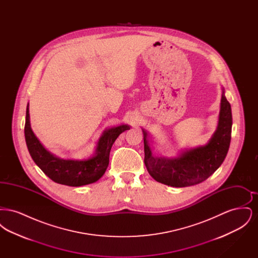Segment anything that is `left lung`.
<instances>
[{
  "label": "left lung",
  "instance_id": "1",
  "mask_svg": "<svg viewBox=\"0 0 258 258\" xmlns=\"http://www.w3.org/2000/svg\"><path fill=\"white\" fill-rule=\"evenodd\" d=\"M231 105L221 88V106L218 125L205 145L180 151L173 158L154 156L149 143V134L144 135V162L149 174L159 183L175 187L200 184L216 171L225 159L231 140Z\"/></svg>",
  "mask_w": 258,
  "mask_h": 258
}]
</instances>
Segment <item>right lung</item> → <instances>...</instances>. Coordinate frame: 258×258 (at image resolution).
<instances>
[{
	"label": "right lung",
	"instance_id": "add662e5",
	"mask_svg": "<svg viewBox=\"0 0 258 258\" xmlns=\"http://www.w3.org/2000/svg\"><path fill=\"white\" fill-rule=\"evenodd\" d=\"M130 128L128 124L123 123L106 128L98 138L96 150L90 158L64 160L51 154L41 144L31 127L29 103L26 109L25 139L32 159L52 181L70 186L93 184L99 180L107 169L112 145L119 135Z\"/></svg>",
	"mask_w": 258,
	"mask_h": 258
}]
</instances>
